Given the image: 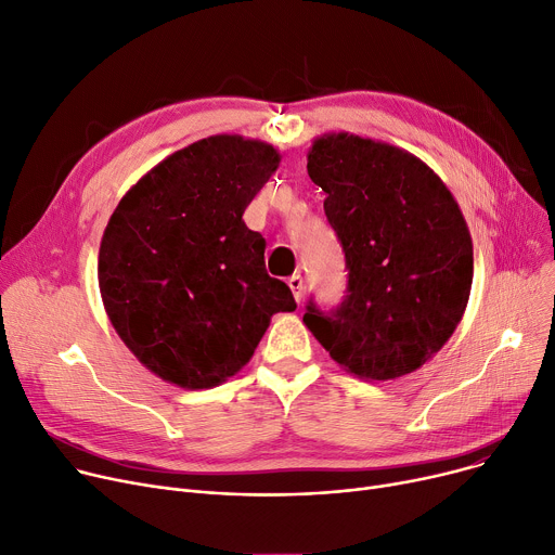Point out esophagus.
<instances>
[{"label":"esophagus","mask_w":555,"mask_h":555,"mask_svg":"<svg viewBox=\"0 0 555 555\" xmlns=\"http://www.w3.org/2000/svg\"><path fill=\"white\" fill-rule=\"evenodd\" d=\"M288 286L293 291V298H296V302H302V296H305V280H302V275L300 273L291 275L288 278Z\"/></svg>","instance_id":"esophagus-1"}]
</instances>
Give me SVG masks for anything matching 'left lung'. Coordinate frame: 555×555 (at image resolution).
I'll use <instances>...</instances> for the list:
<instances>
[{
	"label": "left lung",
	"instance_id": "8db88e82",
	"mask_svg": "<svg viewBox=\"0 0 555 555\" xmlns=\"http://www.w3.org/2000/svg\"><path fill=\"white\" fill-rule=\"evenodd\" d=\"M307 172L347 264V296L305 324L349 374L389 380L418 370L466 311L473 240L443 181L414 154L347 132L324 134Z\"/></svg>",
	"mask_w": 555,
	"mask_h": 555
}]
</instances>
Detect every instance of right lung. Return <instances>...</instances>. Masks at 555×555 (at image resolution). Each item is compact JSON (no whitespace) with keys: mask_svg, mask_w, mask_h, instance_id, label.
<instances>
[{"mask_svg":"<svg viewBox=\"0 0 555 555\" xmlns=\"http://www.w3.org/2000/svg\"><path fill=\"white\" fill-rule=\"evenodd\" d=\"M280 166L273 145L235 134L160 160L116 206L98 253V284L120 340L185 389L237 374L269 330L296 311L267 273L264 237L242 215Z\"/></svg>","mask_w":555,"mask_h":555,"instance_id":"obj_1","label":"right lung"}]
</instances>
